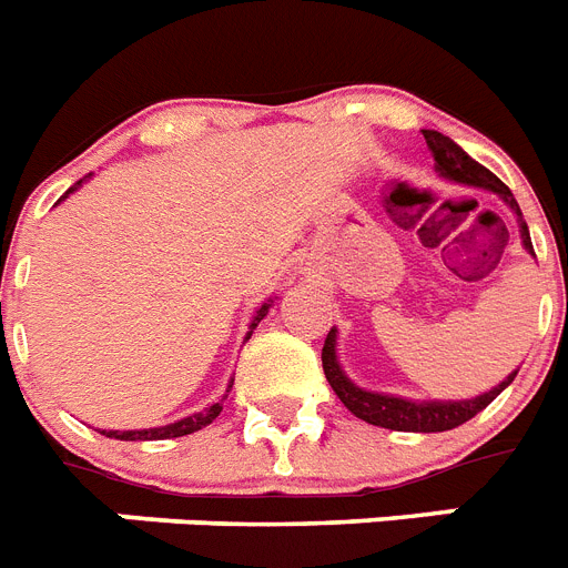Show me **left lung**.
<instances>
[{
  "label": "left lung",
  "instance_id": "1",
  "mask_svg": "<svg viewBox=\"0 0 568 568\" xmlns=\"http://www.w3.org/2000/svg\"><path fill=\"white\" fill-rule=\"evenodd\" d=\"M424 141H427V150H430L433 161H436V173L442 175V179L465 184V187L488 190V193L499 195V199L511 207V213L517 216L519 242H523V247H526L528 254L535 256L526 219L519 213V204L517 199H514L511 190L505 187L503 181L490 173L488 166H483L479 161L470 159L468 152L462 150L459 144H454L447 135H442V132L424 130ZM323 373H326V381L332 384L335 395L343 402V407L349 409L352 416L364 418L366 424H375V427H387V430L402 433L454 430V427L465 424L468 418H474L476 413H483V409L488 407L514 378H517V369H514L508 378L499 381L497 387H490L488 393L476 395V398H459V402H442V398L418 402V398H404V395L375 393V389L357 387L355 381L343 373L341 361H337V328H332L326 335V343H323Z\"/></svg>",
  "mask_w": 568,
  "mask_h": 568
}]
</instances>
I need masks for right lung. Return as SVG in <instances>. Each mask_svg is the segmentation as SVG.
<instances>
[{
	"label": "right lung",
	"instance_id": "obj_1",
	"mask_svg": "<svg viewBox=\"0 0 568 568\" xmlns=\"http://www.w3.org/2000/svg\"><path fill=\"white\" fill-rule=\"evenodd\" d=\"M85 179H89V175H85ZM85 179H80L78 184H74V187H69V193H74V190H78ZM69 193H65L63 199H69ZM63 199H60V202H63ZM60 202H57V204H60ZM271 306H274V300L268 297V300H265V303H262L260 308H256L254 317H251V326H247L245 341L251 335H254V328L260 326V321H262V317H265V314H268ZM231 387H233V378H231V384H227L225 395H222V398H219L216 404H211V407H204L202 413H193V416H187V418H179V422H173V424H164V427H146V430H100V433H103V436H109V438H121V442H159V438L190 436V433L207 427V424H211L213 418H216L219 413H222V402H225V398H227Z\"/></svg>",
	"mask_w": 568,
	"mask_h": 568
}]
</instances>
